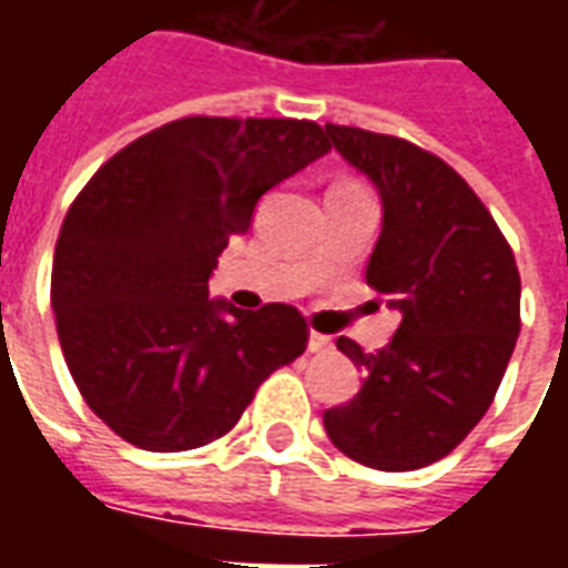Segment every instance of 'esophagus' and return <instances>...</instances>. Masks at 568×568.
I'll list each match as a JSON object with an SVG mask.
<instances>
[{"mask_svg": "<svg viewBox=\"0 0 568 568\" xmlns=\"http://www.w3.org/2000/svg\"><path fill=\"white\" fill-rule=\"evenodd\" d=\"M307 349H310V353H316V356H325V353H334V341H332V337H325V334H320V332H310Z\"/></svg>", "mask_w": 568, "mask_h": 568, "instance_id": "1", "label": "esophagus"}]
</instances>
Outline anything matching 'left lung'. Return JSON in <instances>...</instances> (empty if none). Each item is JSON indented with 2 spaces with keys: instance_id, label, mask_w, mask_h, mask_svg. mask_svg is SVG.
I'll return each mask as SVG.
<instances>
[{
  "instance_id": "8db88e82",
  "label": "left lung",
  "mask_w": 568,
  "mask_h": 568,
  "mask_svg": "<svg viewBox=\"0 0 568 568\" xmlns=\"http://www.w3.org/2000/svg\"><path fill=\"white\" fill-rule=\"evenodd\" d=\"M325 136L381 194L365 276L402 322L377 353L337 341L365 381L322 423L349 459L414 471L447 456L493 405L520 334V273L487 206L440 158L358 128L325 124Z\"/></svg>"
}]
</instances>
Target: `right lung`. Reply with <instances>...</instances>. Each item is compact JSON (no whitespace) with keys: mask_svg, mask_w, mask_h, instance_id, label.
<instances>
[{"mask_svg":"<svg viewBox=\"0 0 568 568\" xmlns=\"http://www.w3.org/2000/svg\"><path fill=\"white\" fill-rule=\"evenodd\" d=\"M332 145L313 121L182 118L103 163L60 231L51 307L69 374L121 438L151 453L236 426L258 383L307 346L288 304L210 297L258 200Z\"/></svg>","mask_w":568,"mask_h":568,"instance_id":"right-lung-1","label":"right lung"}]
</instances>
